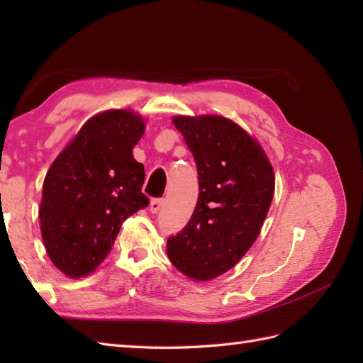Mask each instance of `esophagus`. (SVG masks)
Instances as JSON below:
<instances>
[{
    "label": "esophagus",
    "mask_w": 363,
    "mask_h": 363,
    "mask_svg": "<svg viewBox=\"0 0 363 363\" xmlns=\"http://www.w3.org/2000/svg\"><path fill=\"white\" fill-rule=\"evenodd\" d=\"M162 206H164V199H162V198H154V199H151V203H150V211L152 213H157L162 209Z\"/></svg>",
    "instance_id": "1"
}]
</instances>
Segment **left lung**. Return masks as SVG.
<instances>
[{
  "label": "left lung",
  "instance_id": "1",
  "mask_svg": "<svg viewBox=\"0 0 363 363\" xmlns=\"http://www.w3.org/2000/svg\"><path fill=\"white\" fill-rule=\"evenodd\" d=\"M198 168L191 218L169 235L167 254L181 273L211 281L233 268L260 233L274 194L273 167L260 145L225 117H176Z\"/></svg>",
  "mask_w": 363,
  "mask_h": 363
}]
</instances>
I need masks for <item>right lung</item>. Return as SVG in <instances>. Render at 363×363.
<instances>
[{
    "label": "right lung",
    "mask_w": 363,
    "mask_h": 363,
    "mask_svg": "<svg viewBox=\"0 0 363 363\" xmlns=\"http://www.w3.org/2000/svg\"><path fill=\"white\" fill-rule=\"evenodd\" d=\"M145 123L129 111L95 115L46 173L40 229L52 264L70 277L86 276L109 254L120 228L145 209V168L134 159Z\"/></svg>",
    "instance_id": "add662e5"
}]
</instances>
